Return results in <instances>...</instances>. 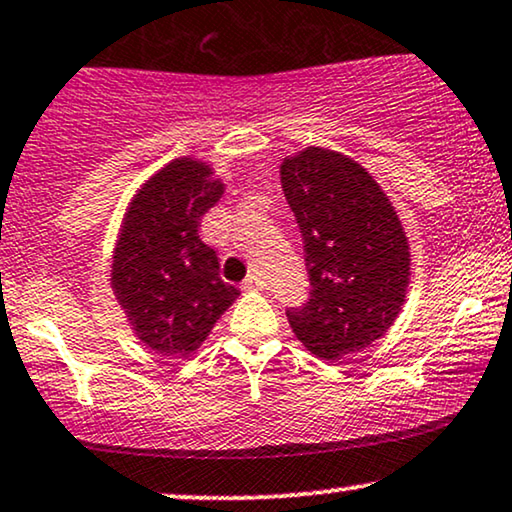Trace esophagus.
<instances>
[{
  "instance_id": "34e87169",
  "label": "esophagus",
  "mask_w": 512,
  "mask_h": 512,
  "mask_svg": "<svg viewBox=\"0 0 512 512\" xmlns=\"http://www.w3.org/2000/svg\"><path fill=\"white\" fill-rule=\"evenodd\" d=\"M262 286H264L262 276H257V274H248V276H245V281H243V288H245V290H257V288H262Z\"/></svg>"
}]
</instances>
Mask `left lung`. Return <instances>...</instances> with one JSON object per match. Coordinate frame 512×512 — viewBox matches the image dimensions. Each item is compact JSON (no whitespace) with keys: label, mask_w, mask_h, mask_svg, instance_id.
<instances>
[{"label":"left lung","mask_w":512,"mask_h":512,"mask_svg":"<svg viewBox=\"0 0 512 512\" xmlns=\"http://www.w3.org/2000/svg\"><path fill=\"white\" fill-rule=\"evenodd\" d=\"M281 186L300 226L309 297L290 328L326 361L383 338L409 286V245L392 203L347 155L307 148L283 160Z\"/></svg>","instance_id":"obj_1"}]
</instances>
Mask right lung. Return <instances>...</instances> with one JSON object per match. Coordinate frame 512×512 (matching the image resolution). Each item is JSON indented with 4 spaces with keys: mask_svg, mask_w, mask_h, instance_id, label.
<instances>
[{
    "mask_svg": "<svg viewBox=\"0 0 512 512\" xmlns=\"http://www.w3.org/2000/svg\"><path fill=\"white\" fill-rule=\"evenodd\" d=\"M224 186L191 158L163 167L129 205L113 257V288L134 331L163 357H186L238 297L200 241Z\"/></svg>",
    "mask_w": 512,
    "mask_h": 512,
    "instance_id": "right-lung-1",
    "label": "right lung"
}]
</instances>
